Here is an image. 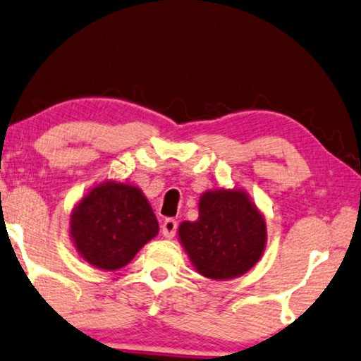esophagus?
<instances>
[{
    "instance_id": "obj_1",
    "label": "esophagus",
    "mask_w": 361,
    "mask_h": 361,
    "mask_svg": "<svg viewBox=\"0 0 361 361\" xmlns=\"http://www.w3.org/2000/svg\"><path fill=\"white\" fill-rule=\"evenodd\" d=\"M176 231H177V221L174 218H166L163 226H161V233H163L164 238L172 239L176 236Z\"/></svg>"
}]
</instances>
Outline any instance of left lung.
<instances>
[{
    "mask_svg": "<svg viewBox=\"0 0 361 361\" xmlns=\"http://www.w3.org/2000/svg\"><path fill=\"white\" fill-rule=\"evenodd\" d=\"M179 238L193 267L207 279L245 274L264 252L265 219L243 190L205 192L197 221H184Z\"/></svg>",
    "mask_w": 361,
    "mask_h": 361,
    "instance_id": "left-lung-1",
    "label": "left lung"
}]
</instances>
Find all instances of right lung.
I'll list each match as a JSON object with an SVG mask.
<instances>
[{
  "label": "right lung",
  "instance_id": "obj_1",
  "mask_svg": "<svg viewBox=\"0 0 361 361\" xmlns=\"http://www.w3.org/2000/svg\"><path fill=\"white\" fill-rule=\"evenodd\" d=\"M70 229L86 262L117 270L158 234L159 224L138 187L106 182L94 187L75 208Z\"/></svg>",
  "mask_w": 361,
  "mask_h": 361
}]
</instances>
